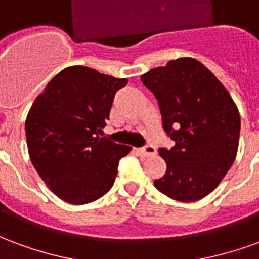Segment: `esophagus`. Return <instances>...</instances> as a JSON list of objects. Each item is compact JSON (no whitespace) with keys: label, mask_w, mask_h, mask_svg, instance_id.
Instances as JSON below:
<instances>
[{"label":"esophagus","mask_w":259,"mask_h":259,"mask_svg":"<svg viewBox=\"0 0 259 259\" xmlns=\"http://www.w3.org/2000/svg\"><path fill=\"white\" fill-rule=\"evenodd\" d=\"M139 151H140L141 155H144V157H152V155H155V154H157L155 147H152V146L143 147V148H140Z\"/></svg>","instance_id":"34e87169"}]
</instances>
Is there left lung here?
<instances>
[{
    "mask_svg": "<svg viewBox=\"0 0 259 259\" xmlns=\"http://www.w3.org/2000/svg\"><path fill=\"white\" fill-rule=\"evenodd\" d=\"M141 81L157 97L163 129L175 141L170 150H159L166 172L154 186L180 202L204 198L234 162L240 137L237 105L217 76L190 57L148 70Z\"/></svg>",
    "mask_w": 259,
    "mask_h": 259,
    "instance_id": "8db88e82",
    "label": "left lung"
}]
</instances>
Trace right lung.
I'll return each mask as SVG.
<instances>
[{
    "instance_id": "add662e5",
    "label": "right lung",
    "mask_w": 259,
    "mask_h": 259,
    "mask_svg": "<svg viewBox=\"0 0 259 259\" xmlns=\"http://www.w3.org/2000/svg\"><path fill=\"white\" fill-rule=\"evenodd\" d=\"M127 84L96 69H62L37 96L26 118L29 157L50 190L73 205L98 200L113 186L132 147L101 139L115 93Z\"/></svg>"
}]
</instances>
